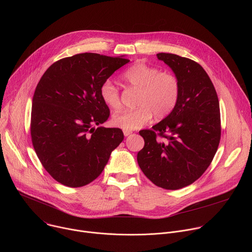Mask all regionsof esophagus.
I'll use <instances>...</instances> for the list:
<instances>
[{"label":"esophagus","mask_w":252,"mask_h":252,"mask_svg":"<svg viewBox=\"0 0 252 252\" xmlns=\"http://www.w3.org/2000/svg\"><path fill=\"white\" fill-rule=\"evenodd\" d=\"M131 133V131L130 130H124V134H125V136H127V135H129Z\"/></svg>","instance_id":"esophagus-1"}]
</instances>
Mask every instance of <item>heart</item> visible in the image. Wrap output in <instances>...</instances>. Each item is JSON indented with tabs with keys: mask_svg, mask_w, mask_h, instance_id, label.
<instances>
[{
	"mask_svg": "<svg viewBox=\"0 0 252 252\" xmlns=\"http://www.w3.org/2000/svg\"><path fill=\"white\" fill-rule=\"evenodd\" d=\"M123 80L128 87L138 91L135 100L137 107L117 112L112 118L113 125L125 130L140 127L150 122L153 116L157 120L167 117L174 110L181 95V83L174 75L143 63L127 68ZM99 95L111 109L121 106L119 89L111 80L101 84Z\"/></svg>",
	"mask_w": 252,
	"mask_h": 252,
	"instance_id": "obj_1",
	"label": "heart"
}]
</instances>
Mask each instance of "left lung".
Instances as JSON below:
<instances>
[{"label":"left lung","mask_w":252,"mask_h":252,"mask_svg":"<svg viewBox=\"0 0 252 252\" xmlns=\"http://www.w3.org/2000/svg\"><path fill=\"white\" fill-rule=\"evenodd\" d=\"M181 83L174 110L161 122L142 129L145 147L137 162L145 175L164 189H179L198 179L218 151L220 134V101L211 80L196 62L159 53Z\"/></svg>","instance_id":"obj_1"}]
</instances>
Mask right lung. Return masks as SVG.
Instances as JSON below:
<instances>
[{"mask_svg": "<svg viewBox=\"0 0 252 252\" xmlns=\"http://www.w3.org/2000/svg\"><path fill=\"white\" fill-rule=\"evenodd\" d=\"M123 57L84 53L63 58L45 71L35 88L32 147L45 169L65 187L81 188L94 181L124 140L121 128L94 127L110 117L99 88L129 62Z\"/></svg>", "mask_w": 252, "mask_h": 252, "instance_id": "obj_1", "label": "right lung"}]
</instances>
